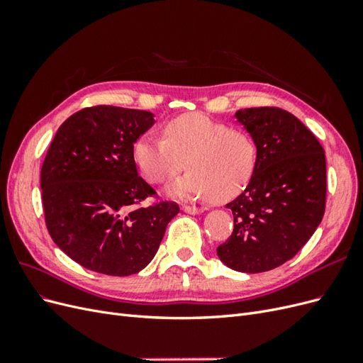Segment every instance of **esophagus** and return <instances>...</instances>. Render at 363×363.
Masks as SVG:
<instances>
[{
  "label": "esophagus",
  "instance_id": "esophagus-1",
  "mask_svg": "<svg viewBox=\"0 0 363 363\" xmlns=\"http://www.w3.org/2000/svg\"><path fill=\"white\" fill-rule=\"evenodd\" d=\"M182 211L189 213V215H199V213H203L206 211V207H196V206H183Z\"/></svg>",
  "mask_w": 363,
  "mask_h": 363
}]
</instances>
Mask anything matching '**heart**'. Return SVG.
Returning a JSON list of instances; mask_svg holds the SVG:
<instances>
[{"mask_svg": "<svg viewBox=\"0 0 363 363\" xmlns=\"http://www.w3.org/2000/svg\"><path fill=\"white\" fill-rule=\"evenodd\" d=\"M139 172L152 184L167 183L174 199L195 200L211 196L213 201L233 199L250 183L257 164L256 142L245 130L230 128L204 113H186L171 119L163 139L140 136L133 145Z\"/></svg>", "mask_w": 363, "mask_h": 363, "instance_id": "b5f03b06", "label": "heart"}]
</instances>
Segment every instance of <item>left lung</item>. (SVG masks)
Returning a JSON list of instances; mask_svg holds the SVG:
<instances>
[{
  "label": "left lung",
  "instance_id": "8db88e82",
  "mask_svg": "<svg viewBox=\"0 0 363 363\" xmlns=\"http://www.w3.org/2000/svg\"><path fill=\"white\" fill-rule=\"evenodd\" d=\"M235 118L255 139L256 171L225 207L235 228L216 248L224 265L239 272H265L298 252L325 211V155L298 118L279 107H251Z\"/></svg>",
  "mask_w": 363,
  "mask_h": 363
}]
</instances>
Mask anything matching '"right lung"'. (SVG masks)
Listing matches in <instances>:
<instances>
[{
    "label": "right lung",
    "mask_w": 363,
    "mask_h": 363,
    "mask_svg": "<svg viewBox=\"0 0 363 363\" xmlns=\"http://www.w3.org/2000/svg\"><path fill=\"white\" fill-rule=\"evenodd\" d=\"M155 115L115 106L86 107L59 127L40 171L47 228L82 267L130 276L156 256L177 203L140 206L155 189L138 175L135 142Z\"/></svg>",
    "instance_id": "1"
}]
</instances>
